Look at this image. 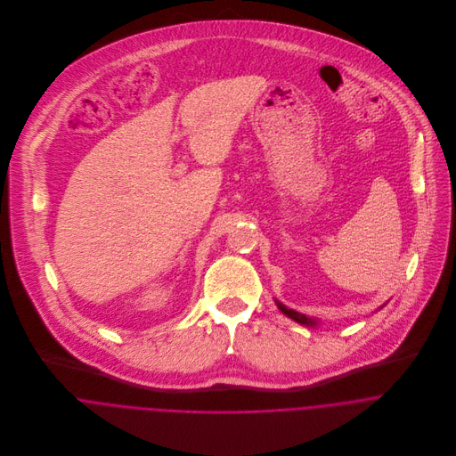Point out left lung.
I'll return each mask as SVG.
<instances>
[{
	"label": "left lung",
	"mask_w": 456,
	"mask_h": 456,
	"mask_svg": "<svg viewBox=\"0 0 456 456\" xmlns=\"http://www.w3.org/2000/svg\"><path fill=\"white\" fill-rule=\"evenodd\" d=\"M277 304V307H279V311L282 313V314H286L288 318H291V320H295L297 323H300V325L305 326H316V320H311V318H307L305 314H300V313H297V311H293V309H288L286 305H282L281 302H275Z\"/></svg>",
	"instance_id": "1"
}]
</instances>
